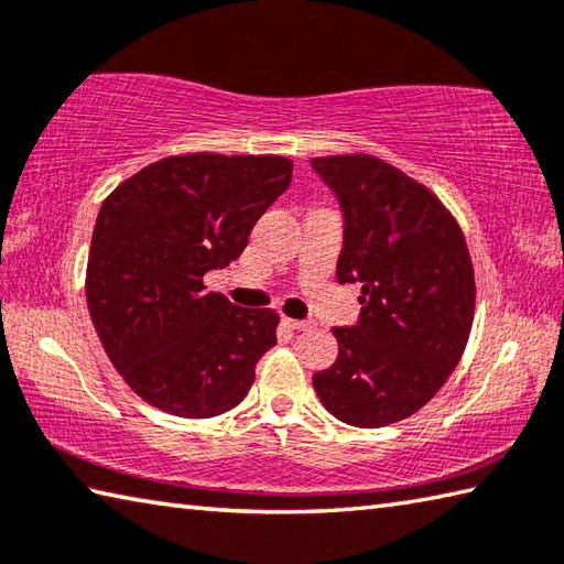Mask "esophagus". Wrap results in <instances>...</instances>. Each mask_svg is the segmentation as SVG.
Segmentation results:
<instances>
[{"label": "esophagus", "mask_w": 564, "mask_h": 564, "mask_svg": "<svg viewBox=\"0 0 564 564\" xmlns=\"http://www.w3.org/2000/svg\"><path fill=\"white\" fill-rule=\"evenodd\" d=\"M283 323L291 327V330H311L313 321H293V317H283Z\"/></svg>", "instance_id": "obj_1"}]
</instances>
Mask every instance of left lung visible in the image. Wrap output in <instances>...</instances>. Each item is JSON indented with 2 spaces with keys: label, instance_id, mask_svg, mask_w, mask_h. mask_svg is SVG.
<instances>
[{
  "label": "left lung",
  "instance_id": "1",
  "mask_svg": "<svg viewBox=\"0 0 564 564\" xmlns=\"http://www.w3.org/2000/svg\"><path fill=\"white\" fill-rule=\"evenodd\" d=\"M311 165L343 204L337 281L362 283L360 323L333 327L337 360L313 387L345 424L402 422L466 350L476 279L464 231L432 189L380 158L355 152Z\"/></svg>",
  "mask_w": 564,
  "mask_h": 564
}]
</instances>
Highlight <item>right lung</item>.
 <instances>
[{
	"mask_svg": "<svg viewBox=\"0 0 564 564\" xmlns=\"http://www.w3.org/2000/svg\"><path fill=\"white\" fill-rule=\"evenodd\" d=\"M291 175L281 155L189 152L152 162L106 197L88 253V313L112 367L148 404L209 419L247 397L279 313L239 308L209 293L204 275L239 259Z\"/></svg>",
	"mask_w": 564,
	"mask_h": 564,
	"instance_id": "1",
	"label": "right lung"
}]
</instances>
